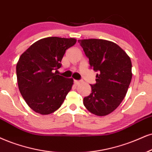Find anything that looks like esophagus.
Here are the masks:
<instances>
[{
  "label": "esophagus",
  "mask_w": 152,
  "mask_h": 152,
  "mask_svg": "<svg viewBox=\"0 0 152 152\" xmlns=\"http://www.w3.org/2000/svg\"><path fill=\"white\" fill-rule=\"evenodd\" d=\"M74 83L75 85H78L80 83V82L78 81V80H74Z\"/></svg>",
  "instance_id": "esophagus-1"
}]
</instances>
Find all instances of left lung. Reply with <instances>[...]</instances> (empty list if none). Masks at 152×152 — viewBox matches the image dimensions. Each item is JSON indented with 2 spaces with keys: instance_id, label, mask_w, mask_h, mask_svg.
<instances>
[{
  "instance_id": "obj_1",
  "label": "left lung",
  "mask_w": 152,
  "mask_h": 152,
  "mask_svg": "<svg viewBox=\"0 0 152 152\" xmlns=\"http://www.w3.org/2000/svg\"><path fill=\"white\" fill-rule=\"evenodd\" d=\"M89 58L90 67L98 72L96 84L91 85V93L83 99L91 113L104 116L121 104L132 80L130 57L118 45L104 39L78 40Z\"/></svg>"
}]
</instances>
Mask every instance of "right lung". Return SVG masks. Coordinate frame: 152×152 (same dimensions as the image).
Masks as SVG:
<instances>
[{
	"label": "right lung",
	"instance_id": "right-lung-1",
	"mask_svg": "<svg viewBox=\"0 0 152 152\" xmlns=\"http://www.w3.org/2000/svg\"><path fill=\"white\" fill-rule=\"evenodd\" d=\"M76 42L74 38L47 37L34 43L20 56L16 66L19 90L36 113H53L72 89V78H65L54 71L61 67L65 50Z\"/></svg>",
	"mask_w": 152,
	"mask_h": 152
}]
</instances>
